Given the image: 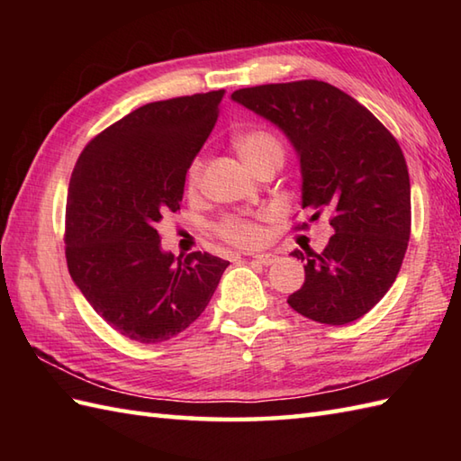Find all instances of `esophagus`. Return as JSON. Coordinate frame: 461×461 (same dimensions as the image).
Returning a JSON list of instances; mask_svg holds the SVG:
<instances>
[{
  "label": "esophagus",
  "mask_w": 461,
  "mask_h": 461,
  "mask_svg": "<svg viewBox=\"0 0 461 461\" xmlns=\"http://www.w3.org/2000/svg\"><path fill=\"white\" fill-rule=\"evenodd\" d=\"M253 261L259 263V266H273L277 261V256H273V253H259V256L253 258Z\"/></svg>",
  "instance_id": "esophagus-1"
}]
</instances>
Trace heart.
<instances>
[{"mask_svg": "<svg viewBox=\"0 0 461 461\" xmlns=\"http://www.w3.org/2000/svg\"><path fill=\"white\" fill-rule=\"evenodd\" d=\"M233 146H236L241 160L246 162L251 170H258L263 162L271 158H283L281 142L277 140L276 134L263 129H253L238 134L233 139ZM203 176V156L195 154L190 160L188 168H185V188L190 192H195L200 188ZM215 233L223 240L231 243L236 248H258L266 240V231H263L261 223L248 218V215H225L218 223H215Z\"/></svg>", "mask_w": 461, "mask_h": 461, "instance_id": "heart-1", "label": "heart"}]
</instances>
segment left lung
Instances as JSON below:
<instances>
[{"mask_svg":"<svg viewBox=\"0 0 461 461\" xmlns=\"http://www.w3.org/2000/svg\"><path fill=\"white\" fill-rule=\"evenodd\" d=\"M233 101L289 136L301 158L303 208L332 210L327 248L293 251L305 283L291 309L325 325L360 319L393 287L408 249L410 176L402 149L366 106L325 81L248 86ZM297 223L295 230H307Z\"/></svg>","mask_w":461,"mask_h":461,"instance_id":"obj_1","label":"left lung"}]
</instances>
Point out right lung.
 <instances>
[{"label": "right lung", "instance_id": "obj_1", "mask_svg": "<svg viewBox=\"0 0 461 461\" xmlns=\"http://www.w3.org/2000/svg\"><path fill=\"white\" fill-rule=\"evenodd\" d=\"M223 91L149 103L85 146L68 182L65 258L75 285L122 337L158 345L188 329L230 261H176L154 223L180 210L185 168L220 114Z\"/></svg>", "mask_w": 461, "mask_h": 461}]
</instances>
